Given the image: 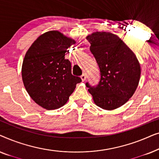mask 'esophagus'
<instances>
[{
	"instance_id": "esophagus-1",
	"label": "esophagus",
	"mask_w": 159,
	"mask_h": 159,
	"mask_svg": "<svg viewBox=\"0 0 159 159\" xmlns=\"http://www.w3.org/2000/svg\"><path fill=\"white\" fill-rule=\"evenodd\" d=\"M86 78H87V75H86V74L85 73H84V74H82V75H81V79H82V81H84V80H86Z\"/></svg>"
}]
</instances>
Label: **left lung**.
<instances>
[{
	"instance_id": "8db88e82",
	"label": "left lung",
	"mask_w": 159,
	"mask_h": 159,
	"mask_svg": "<svg viewBox=\"0 0 159 159\" xmlns=\"http://www.w3.org/2000/svg\"><path fill=\"white\" fill-rule=\"evenodd\" d=\"M87 40L101 72L96 86L86 82L88 91L100 108L113 110L120 107L138 88L141 74L138 58L118 36L110 32H96Z\"/></svg>"
}]
</instances>
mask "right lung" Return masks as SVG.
<instances>
[{
    "label": "right lung",
    "instance_id": "1",
    "mask_svg": "<svg viewBox=\"0 0 159 159\" xmlns=\"http://www.w3.org/2000/svg\"><path fill=\"white\" fill-rule=\"evenodd\" d=\"M75 43L58 31L39 37L28 50L21 75L26 90L32 100L48 110L58 108L68 101L81 78L71 74V62L65 53Z\"/></svg>",
    "mask_w": 159,
    "mask_h": 159
}]
</instances>
